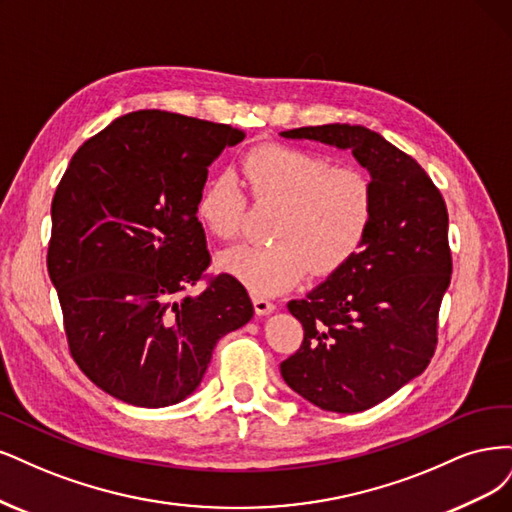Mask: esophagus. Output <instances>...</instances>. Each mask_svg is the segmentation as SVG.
Wrapping results in <instances>:
<instances>
[{"label": "esophagus", "instance_id": "obj_1", "mask_svg": "<svg viewBox=\"0 0 512 512\" xmlns=\"http://www.w3.org/2000/svg\"><path fill=\"white\" fill-rule=\"evenodd\" d=\"M253 306L259 317H266L270 312H274V304L268 298H263V295H253Z\"/></svg>", "mask_w": 512, "mask_h": 512}]
</instances>
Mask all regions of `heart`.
Listing matches in <instances>:
<instances>
[{
    "mask_svg": "<svg viewBox=\"0 0 512 512\" xmlns=\"http://www.w3.org/2000/svg\"><path fill=\"white\" fill-rule=\"evenodd\" d=\"M242 176L259 204H276L272 244H242L221 255L223 272L253 293L287 291L312 270L332 274L364 244L374 212L366 174L332 168L302 148L266 144L242 161ZM246 195L232 176H214L197 197V219L221 240L242 232Z\"/></svg>",
    "mask_w": 512,
    "mask_h": 512,
    "instance_id": "heart-1",
    "label": "heart"
}]
</instances>
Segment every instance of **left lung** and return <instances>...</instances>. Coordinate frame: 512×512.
<instances>
[{"instance_id":"left-lung-1","label":"left lung","mask_w":512,"mask_h":512,"mask_svg":"<svg viewBox=\"0 0 512 512\" xmlns=\"http://www.w3.org/2000/svg\"><path fill=\"white\" fill-rule=\"evenodd\" d=\"M351 151L370 174L374 212L359 251L304 300V327L285 383L329 412H361L417 378L436 351L438 310L451 283L449 214L419 163L376 131L329 123L280 131Z\"/></svg>"}]
</instances>
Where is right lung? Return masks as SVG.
<instances>
[{
    "mask_svg": "<svg viewBox=\"0 0 512 512\" xmlns=\"http://www.w3.org/2000/svg\"><path fill=\"white\" fill-rule=\"evenodd\" d=\"M240 129L161 110L112 121L74 153L55 191L48 276L78 368L142 408L183 402L217 342L253 319L249 293L210 263L197 221L208 166Z\"/></svg>",
    "mask_w": 512,
    "mask_h": 512,
    "instance_id": "obj_1",
    "label": "right lung"
}]
</instances>
